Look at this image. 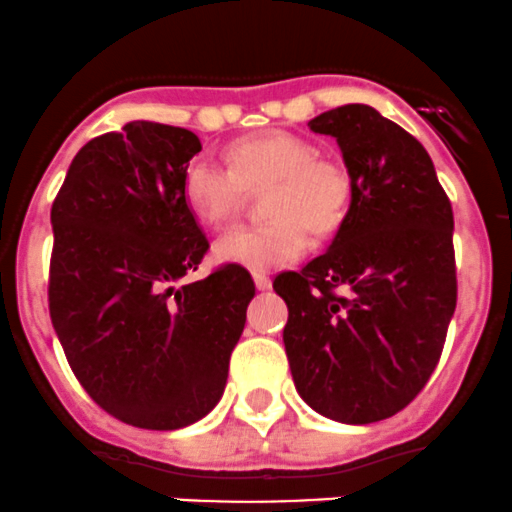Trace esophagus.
I'll return each instance as SVG.
<instances>
[{
	"instance_id": "1",
	"label": "esophagus",
	"mask_w": 512,
	"mask_h": 512,
	"mask_svg": "<svg viewBox=\"0 0 512 512\" xmlns=\"http://www.w3.org/2000/svg\"><path fill=\"white\" fill-rule=\"evenodd\" d=\"M254 283H256L258 291H268V288H271V278H268V273L256 271L254 273Z\"/></svg>"
}]
</instances>
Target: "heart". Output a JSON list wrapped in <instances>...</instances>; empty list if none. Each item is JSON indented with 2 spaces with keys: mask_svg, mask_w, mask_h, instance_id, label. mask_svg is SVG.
I'll list each match as a JSON object with an SVG mask.
<instances>
[{
  "mask_svg": "<svg viewBox=\"0 0 512 512\" xmlns=\"http://www.w3.org/2000/svg\"><path fill=\"white\" fill-rule=\"evenodd\" d=\"M229 167L197 157L182 177L189 214L219 229L239 209L244 189L265 187L261 226H239L214 244V261L266 271L298 261L308 249V226L325 236L337 229L350 202V177L340 162L318 155V147L288 130H261L231 142Z\"/></svg>",
  "mask_w": 512,
  "mask_h": 512,
  "instance_id": "obj_1",
  "label": "heart"
}]
</instances>
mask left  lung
<instances>
[{"label":"left lung","instance_id":"1","mask_svg":"<svg viewBox=\"0 0 512 512\" xmlns=\"http://www.w3.org/2000/svg\"><path fill=\"white\" fill-rule=\"evenodd\" d=\"M350 175L333 244L273 281L288 305V365L310 409L340 424L402 412L424 389L456 310L453 212L419 140L370 105L308 123Z\"/></svg>","mask_w":512,"mask_h":512}]
</instances>
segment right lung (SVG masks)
Wrapping results in <instances>:
<instances>
[{
	"instance_id": "1",
	"label": "right lung",
	"mask_w": 512,
	"mask_h": 512,
	"mask_svg": "<svg viewBox=\"0 0 512 512\" xmlns=\"http://www.w3.org/2000/svg\"><path fill=\"white\" fill-rule=\"evenodd\" d=\"M192 130L133 120L78 150L51 207V323L93 402L172 431L217 407L256 288L224 266L182 283L209 249L182 177Z\"/></svg>"
}]
</instances>
